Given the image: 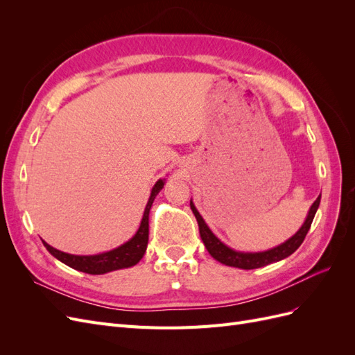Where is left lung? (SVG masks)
Masks as SVG:
<instances>
[{
    "label": "left lung",
    "instance_id": "8db88e82",
    "mask_svg": "<svg viewBox=\"0 0 355 355\" xmlns=\"http://www.w3.org/2000/svg\"><path fill=\"white\" fill-rule=\"evenodd\" d=\"M320 200H321V196H318V198L313 202V206H311V209L308 211V216H306L304 225L299 228V231L295 235H292V237L286 240L284 243H282L280 245L272 247V249L265 250V252H239V250L231 249V247L222 243L216 237V235L211 232V230L207 227V223L204 222L201 214L196 209L192 200L189 202V206L198 222L200 237H201L204 245H206L207 252L211 254V257H214V259L223 265L240 268V270H256V268H262L265 265L283 261L293 252L297 250V247L304 243L306 234L311 228V223H313V220H314L317 209L320 206Z\"/></svg>",
    "mask_w": 355,
    "mask_h": 355
}]
</instances>
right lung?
Wrapping results in <instances>:
<instances>
[{"label": "right lung", "instance_id": "1", "mask_svg": "<svg viewBox=\"0 0 355 355\" xmlns=\"http://www.w3.org/2000/svg\"><path fill=\"white\" fill-rule=\"evenodd\" d=\"M164 184H166V179H158L155 182V185L151 189V196H149V200L146 202V207L144 211L141 225H139V230L130 240L125 241L120 247H116V249L103 252L99 254L83 256V254H71V253L60 252L55 249V247L47 244L44 240H42V244H44L46 249L55 256L58 261L85 274L101 275L111 271L123 270V268L135 266L139 261L142 259L146 252L148 235H149V210H151V206L155 197L158 196V192L164 188Z\"/></svg>", "mask_w": 355, "mask_h": 355}]
</instances>
